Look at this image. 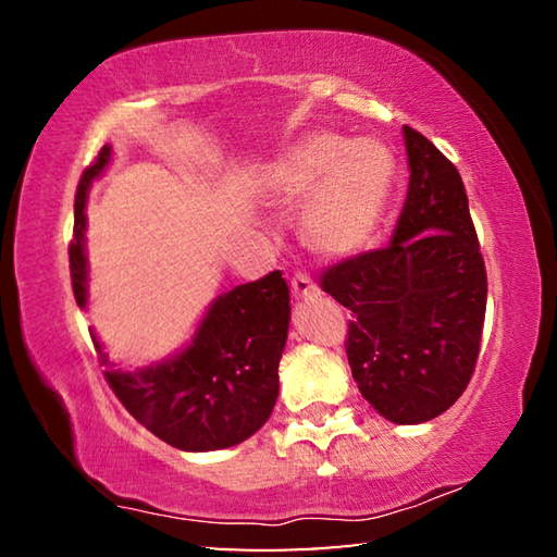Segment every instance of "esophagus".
I'll use <instances>...</instances> for the list:
<instances>
[{"mask_svg":"<svg viewBox=\"0 0 557 557\" xmlns=\"http://www.w3.org/2000/svg\"><path fill=\"white\" fill-rule=\"evenodd\" d=\"M292 295L295 299H307V297H314L319 295V287L312 282V277L307 275V272H297L295 277H292Z\"/></svg>","mask_w":557,"mask_h":557,"instance_id":"1","label":"esophagus"}]
</instances>
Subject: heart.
Returning <instances> with one entry per match:
<instances>
[{
	"label": "heart",
	"instance_id": "heart-1",
	"mask_svg": "<svg viewBox=\"0 0 557 557\" xmlns=\"http://www.w3.org/2000/svg\"><path fill=\"white\" fill-rule=\"evenodd\" d=\"M395 178V157L375 139L312 132L272 159L268 196L299 211V235L322 258H348L371 243Z\"/></svg>",
	"mask_w": 557,
	"mask_h": 557
}]
</instances>
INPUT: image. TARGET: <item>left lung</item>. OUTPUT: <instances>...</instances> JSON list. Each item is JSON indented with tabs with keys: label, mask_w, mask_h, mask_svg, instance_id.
<instances>
[{
	"label": "left lung",
	"mask_w": 557,
	"mask_h": 557,
	"mask_svg": "<svg viewBox=\"0 0 557 557\" xmlns=\"http://www.w3.org/2000/svg\"><path fill=\"white\" fill-rule=\"evenodd\" d=\"M410 184L391 245L336 262L322 289L351 312L346 356L366 400L395 425L457 403L474 373L486 270L457 166L403 127Z\"/></svg>",
	"instance_id": "1"
}]
</instances>
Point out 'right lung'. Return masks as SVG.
Segmentation results:
<instances>
[{
    "label": "right lung",
    "instance_id": "1",
    "mask_svg": "<svg viewBox=\"0 0 557 557\" xmlns=\"http://www.w3.org/2000/svg\"><path fill=\"white\" fill-rule=\"evenodd\" d=\"M110 159L112 147L106 145L83 172L75 194L69 256L81 309L88 307V188ZM287 329L289 287L275 270L215 297L182 351L143 369L115 366L90 334L106 366V381L132 418L176 449L213 451L240 445L268 422L280 393L277 366Z\"/></svg>",
    "mask_w": 557,
    "mask_h": 557
}]
</instances>
